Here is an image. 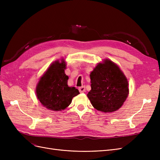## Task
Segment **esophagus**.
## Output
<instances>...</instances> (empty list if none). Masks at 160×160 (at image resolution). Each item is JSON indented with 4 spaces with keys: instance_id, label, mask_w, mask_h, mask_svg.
I'll list each match as a JSON object with an SVG mask.
<instances>
[{
    "instance_id": "esophagus-1",
    "label": "esophagus",
    "mask_w": 160,
    "mask_h": 160,
    "mask_svg": "<svg viewBox=\"0 0 160 160\" xmlns=\"http://www.w3.org/2000/svg\"><path fill=\"white\" fill-rule=\"evenodd\" d=\"M79 91L80 93H84V92H85V86L81 87V88H79Z\"/></svg>"
}]
</instances>
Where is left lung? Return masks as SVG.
Listing matches in <instances>:
<instances>
[{"label":"left lung","instance_id":"left-lung-1","mask_svg":"<svg viewBox=\"0 0 160 160\" xmlns=\"http://www.w3.org/2000/svg\"><path fill=\"white\" fill-rule=\"evenodd\" d=\"M90 78L88 97L97 110L113 112L122 107L128 95V82L117 65L106 59L97 65Z\"/></svg>","mask_w":160,"mask_h":160}]
</instances>
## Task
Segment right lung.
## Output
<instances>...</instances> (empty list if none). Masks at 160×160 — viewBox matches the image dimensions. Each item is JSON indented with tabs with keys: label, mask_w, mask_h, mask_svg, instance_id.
Returning <instances> with one entry per match:
<instances>
[{
	"label": "right lung",
	"mask_w": 160,
	"mask_h": 160,
	"mask_svg": "<svg viewBox=\"0 0 160 160\" xmlns=\"http://www.w3.org/2000/svg\"><path fill=\"white\" fill-rule=\"evenodd\" d=\"M65 67L64 61L53 62L37 85V98L47 109L63 110L71 103L72 98L79 94L75 87L70 88L67 85L69 77L65 73Z\"/></svg>",
	"instance_id": "right-lung-1"
}]
</instances>
